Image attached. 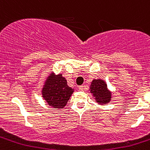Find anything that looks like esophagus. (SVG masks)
<instances>
[{
    "mask_svg": "<svg viewBox=\"0 0 150 150\" xmlns=\"http://www.w3.org/2000/svg\"><path fill=\"white\" fill-rule=\"evenodd\" d=\"M85 88H86L85 86H83V85L80 86L78 87V89H79L80 91H84V90H85Z\"/></svg>",
    "mask_w": 150,
    "mask_h": 150,
    "instance_id": "34e87169",
    "label": "esophagus"
}]
</instances>
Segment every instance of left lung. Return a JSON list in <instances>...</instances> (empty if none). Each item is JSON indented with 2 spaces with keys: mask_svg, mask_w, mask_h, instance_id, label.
<instances>
[{
  "mask_svg": "<svg viewBox=\"0 0 150 150\" xmlns=\"http://www.w3.org/2000/svg\"><path fill=\"white\" fill-rule=\"evenodd\" d=\"M89 91L99 105H103L111 101L112 91L108 88L105 81L100 78L94 79L91 81Z\"/></svg>",
  "mask_w": 150,
  "mask_h": 150,
  "instance_id": "1",
  "label": "left lung"
}]
</instances>
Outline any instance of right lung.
Masks as SVG:
<instances>
[{
	"label": "right lung",
	"mask_w": 150,
	"mask_h": 150,
	"mask_svg": "<svg viewBox=\"0 0 150 150\" xmlns=\"http://www.w3.org/2000/svg\"><path fill=\"white\" fill-rule=\"evenodd\" d=\"M73 92L74 88L67 85L66 78L62 74L56 75L53 72L46 78L41 91L47 105L56 109L64 108Z\"/></svg>",
	"instance_id": "1"
}]
</instances>
